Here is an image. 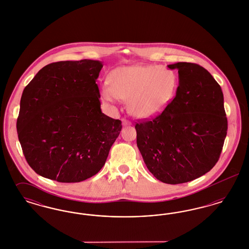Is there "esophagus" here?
Segmentation results:
<instances>
[{
    "mask_svg": "<svg viewBox=\"0 0 249 249\" xmlns=\"http://www.w3.org/2000/svg\"><path fill=\"white\" fill-rule=\"evenodd\" d=\"M122 124H123V126H130V125H131V123L127 119H122Z\"/></svg>",
    "mask_w": 249,
    "mask_h": 249,
    "instance_id": "34e87169",
    "label": "esophagus"
}]
</instances>
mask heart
<instances>
[{
	"label": "heart",
	"instance_id": "1",
	"mask_svg": "<svg viewBox=\"0 0 249 249\" xmlns=\"http://www.w3.org/2000/svg\"><path fill=\"white\" fill-rule=\"evenodd\" d=\"M110 85L102 86V97L113 104L128 101V111L135 119H149L170 105L178 87L177 73L164 66L130 65L111 72Z\"/></svg>",
	"mask_w": 249,
	"mask_h": 249
}]
</instances>
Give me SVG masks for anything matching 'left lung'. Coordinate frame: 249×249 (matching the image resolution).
<instances>
[{
    "instance_id": "8db88e82",
    "label": "left lung",
    "mask_w": 249,
    "mask_h": 249,
    "mask_svg": "<svg viewBox=\"0 0 249 249\" xmlns=\"http://www.w3.org/2000/svg\"><path fill=\"white\" fill-rule=\"evenodd\" d=\"M178 71L175 99L155 119L137 123V146L149 172L166 184L200 178L217 162L228 130L224 97L198 64H169Z\"/></svg>"
}]
</instances>
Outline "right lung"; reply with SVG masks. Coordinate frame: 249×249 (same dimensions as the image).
<instances>
[{"mask_svg":"<svg viewBox=\"0 0 249 249\" xmlns=\"http://www.w3.org/2000/svg\"><path fill=\"white\" fill-rule=\"evenodd\" d=\"M103 66L93 59L53 62L24 89L17 129L26 160L39 176L76 183L105 165L122 125L101 110L96 81Z\"/></svg>","mask_w":249,"mask_h":249,"instance_id":"add662e5","label":"right lung"}]
</instances>
